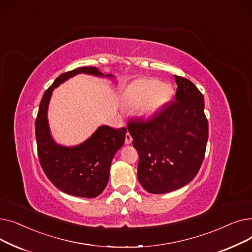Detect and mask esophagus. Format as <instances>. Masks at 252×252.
I'll return each mask as SVG.
<instances>
[{
	"label": "esophagus",
	"instance_id": "34e87169",
	"mask_svg": "<svg viewBox=\"0 0 252 252\" xmlns=\"http://www.w3.org/2000/svg\"><path fill=\"white\" fill-rule=\"evenodd\" d=\"M131 141H133V138H131L129 133H126V144H130Z\"/></svg>",
	"mask_w": 252,
	"mask_h": 252
}]
</instances>
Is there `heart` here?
<instances>
[{"mask_svg": "<svg viewBox=\"0 0 252 252\" xmlns=\"http://www.w3.org/2000/svg\"><path fill=\"white\" fill-rule=\"evenodd\" d=\"M170 86L155 78H143L131 84L126 93V101L133 107L143 105V112L152 114L159 110L173 96Z\"/></svg>", "mask_w": 252, "mask_h": 252, "instance_id": "heart-1", "label": "heart"}]
</instances>
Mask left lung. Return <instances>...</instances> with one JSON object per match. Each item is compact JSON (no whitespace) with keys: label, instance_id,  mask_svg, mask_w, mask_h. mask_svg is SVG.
I'll return each mask as SVG.
<instances>
[{"label":"left lung","instance_id":"left-lung-1","mask_svg":"<svg viewBox=\"0 0 252 252\" xmlns=\"http://www.w3.org/2000/svg\"><path fill=\"white\" fill-rule=\"evenodd\" d=\"M175 99L152 118L128 121L127 129L139 154L138 180L152 194L189 184L203 162L208 123L202 93L189 79L175 75Z\"/></svg>","mask_w":252,"mask_h":252}]
</instances>
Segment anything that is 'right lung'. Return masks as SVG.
I'll return each instance as SVG.
<instances>
[{
  "mask_svg": "<svg viewBox=\"0 0 252 252\" xmlns=\"http://www.w3.org/2000/svg\"><path fill=\"white\" fill-rule=\"evenodd\" d=\"M82 72L103 76L97 67H78L59 75L45 91L35 119L36 149L44 173L55 187L72 196L95 198L107 186L111 161L125 143L126 128L102 126L86 142L68 148L53 141L47 119L52 91Z\"/></svg>",
  "mask_w": 252,
  "mask_h": 252,
  "instance_id": "add662e5",
  "label": "right lung"
}]
</instances>
